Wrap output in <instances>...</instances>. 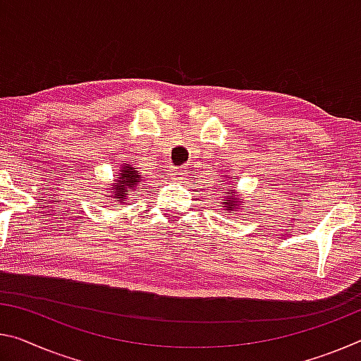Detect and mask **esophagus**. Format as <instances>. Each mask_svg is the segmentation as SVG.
Instances as JSON below:
<instances>
[{
	"label": "esophagus",
	"instance_id": "34e87169",
	"mask_svg": "<svg viewBox=\"0 0 361 361\" xmlns=\"http://www.w3.org/2000/svg\"><path fill=\"white\" fill-rule=\"evenodd\" d=\"M170 176H171V178H173V180H185V170H183L181 167H171L170 170Z\"/></svg>",
	"mask_w": 361,
	"mask_h": 361
}]
</instances>
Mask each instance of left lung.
I'll list each match as a JSON object with an SVG mask.
<instances>
[{
  "instance_id": "1",
  "label": "left lung",
  "mask_w": 361,
  "mask_h": 361,
  "mask_svg": "<svg viewBox=\"0 0 361 361\" xmlns=\"http://www.w3.org/2000/svg\"><path fill=\"white\" fill-rule=\"evenodd\" d=\"M220 190H223V188H220ZM226 194H228V196L225 197V202H223V205H221L223 210H225V212H230V214H233V212H236V209H238V207H243V205H241V201H239L238 192H234L233 186L228 188Z\"/></svg>"
}]
</instances>
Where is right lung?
<instances>
[{
    "mask_svg": "<svg viewBox=\"0 0 361 361\" xmlns=\"http://www.w3.org/2000/svg\"><path fill=\"white\" fill-rule=\"evenodd\" d=\"M122 173L116 176V183H112L111 188H107L109 201L112 202L114 207L122 204L125 199H128V192L135 190L141 183V175H138V170H135L130 164L122 165Z\"/></svg>",
    "mask_w": 361,
    "mask_h": 361,
    "instance_id": "obj_1",
    "label": "right lung"
}]
</instances>
